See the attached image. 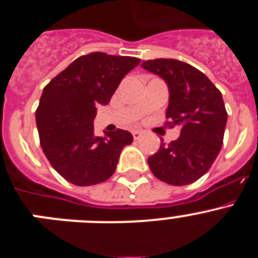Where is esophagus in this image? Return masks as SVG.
Listing matches in <instances>:
<instances>
[{"instance_id": "1", "label": "esophagus", "mask_w": 258, "mask_h": 258, "mask_svg": "<svg viewBox=\"0 0 258 258\" xmlns=\"http://www.w3.org/2000/svg\"><path fill=\"white\" fill-rule=\"evenodd\" d=\"M141 136H142V132H140V131H134L133 132V138H134V140H138V138H140Z\"/></svg>"}]
</instances>
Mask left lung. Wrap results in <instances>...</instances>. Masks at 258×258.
Wrapping results in <instances>:
<instances>
[{
  "mask_svg": "<svg viewBox=\"0 0 258 258\" xmlns=\"http://www.w3.org/2000/svg\"><path fill=\"white\" fill-rule=\"evenodd\" d=\"M141 66L166 83V118L181 126L178 140L161 142L149 157L150 169L173 186L192 183L208 172L222 147L227 122L222 94L206 75L184 61L160 58Z\"/></svg>",
  "mask_w": 258,
  "mask_h": 258,
  "instance_id": "8db88e82",
  "label": "left lung"
}]
</instances>
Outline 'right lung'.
Segmentation results:
<instances>
[{
  "label": "right lung",
  "instance_id": "1",
  "mask_svg": "<svg viewBox=\"0 0 258 258\" xmlns=\"http://www.w3.org/2000/svg\"><path fill=\"white\" fill-rule=\"evenodd\" d=\"M133 56L92 52L80 56L45 86L36 111L41 147L51 166L76 186L107 181L115 173L127 131L94 134L97 107L108 104L125 75L140 64Z\"/></svg>",
  "mask_w": 258,
  "mask_h": 258
}]
</instances>
